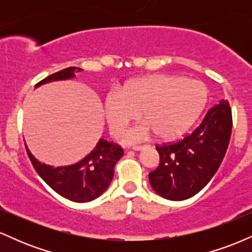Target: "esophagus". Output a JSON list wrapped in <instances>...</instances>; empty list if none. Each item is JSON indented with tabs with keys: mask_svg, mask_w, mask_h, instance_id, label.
Returning <instances> with one entry per match:
<instances>
[{
	"mask_svg": "<svg viewBox=\"0 0 252 252\" xmlns=\"http://www.w3.org/2000/svg\"><path fill=\"white\" fill-rule=\"evenodd\" d=\"M146 147L147 146H134V147H132V149L136 150V152H138V150H142V149L146 148Z\"/></svg>",
	"mask_w": 252,
	"mask_h": 252,
	"instance_id": "34e87169",
	"label": "esophagus"
}]
</instances>
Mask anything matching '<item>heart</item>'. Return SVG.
I'll return each mask as SVG.
<instances>
[{
  "instance_id": "heart-1",
  "label": "heart",
  "mask_w": 252,
  "mask_h": 252,
  "mask_svg": "<svg viewBox=\"0 0 252 252\" xmlns=\"http://www.w3.org/2000/svg\"><path fill=\"white\" fill-rule=\"evenodd\" d=\"M207 102L206 86L194 79L155 74L135 79L122 90L106 94L104 109L110 132L121 137L126 126L141 116L146 122L126 132V143L146 140L153 132L172 140L195 122Z\"/></svg>"
}]
</instances>
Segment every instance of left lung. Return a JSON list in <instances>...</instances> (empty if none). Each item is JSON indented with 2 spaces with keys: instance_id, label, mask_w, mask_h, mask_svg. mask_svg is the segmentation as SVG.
<instances>
[{
  "instance_id": "left-lung-1",
  "label": "left lung",
  "mask_w": 252,
  "mask_h": 252,
  "mask_svg": "<svg viewBox=\"0 0 252 252\" xmlns=\"http://www.w3.org/2000/svg\"><path fill=\"white\" fill-rule=\"evenodd\" d=\"M232 130L227 100L212 106L189 135L174 143L156 146L160 163L149 173V182L158 195L185 200L209 184L220 166Z\"/></svg>"
}]
</instances>
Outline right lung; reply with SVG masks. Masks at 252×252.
<instances>
[{
	"label": "right lung",
	"instance_id": "right-lung-1",
	"mask_svg": "<svg viewBox=\"0 0 252 252\" xmlns=\"http://www.w3.org/2000/svg\"><path fill=\"white\" fill-rule=\"evenodd\" d=\"M83 71L79 67H67L46 77L35 85L65 80ZM28 158L37 174L58 194L71 201L86 202L96 199L109 187L114 178L115 166L124 154L122 147L100 138L96 148L82 161L72 166L52 167L37 161L26 146Z\"/></svg>",
	"mask_w": 252,
	"mask_h": 252
}]
</instances>
